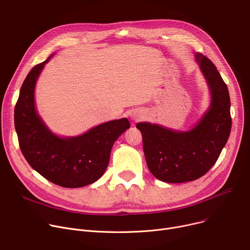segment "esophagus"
Segmentation results:
<instances>
[{
	"mask_svg": "<svg viewBox=\"0 0 250 250\" xmlns=\"http://www.w3.org/2000/svg\"><path fill=\"white\" fill-rule=\"evenodd\" d=\"M134 118H135L136 120H139V119H141V118H142V116H141V114H140V112H139V113H137V114H135V115H134Z\"/></svg>",
	"mask_w": 250,
	"mask_h": 250,
	"instance_id": "34e87169",
	"label": "esophagus"
}]
</instances>
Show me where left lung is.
<instances>
[{
    "mask_svg": "<svg viewBox=\"0 0 250 250\" xmlns=\"http://www.w3.org/2000/svg\"><path fill=\"white\" fill-rule=\"evenodd\" d=\"M212 94L209 110L189 131H175L149 123H139L148 170L159 180L184 183L204 176L218 160L231 130L230 96L213 62L196 54Z\"/></svg>",
    "mask_w": 250,
    "mask_h": 250,
    "instance_id": "left-lung-1",
    "label": "left lung"
}]
</instances>
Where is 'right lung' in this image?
Returning a JSON list of instances; mask_svg holds the SVG:
<instances>
[{"mask_svg":"<svg viewBox=\"0 0 250 250\" xmlns=\"http://www.w3.org/2000/svg\"><path fill=\"white\" fill-rule=\"evenodd\" d=\"M50 57L34 66L25 78L15 106V127L21 152L33 169L58 186L79 188L104 175L114 142L130 125L122 119L99 125L76 138L53 135L34 104L36 80Z\"/></svg>","mask_w":250,"mask_h":250,"instance_id":"1","label":"right lung"}]
</instances>
